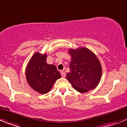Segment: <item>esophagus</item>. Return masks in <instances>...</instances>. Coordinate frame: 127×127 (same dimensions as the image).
<instances>
[{
  "instance_id": "1",
  "label": "esophagus",
  "mask_w": 127,
  "mask_h": 127,
  "mask_svg": "<svg viewBox=\"0 0 127 127\" xmlns=\"http://www.w3.org/2000/svg\"><path fill=\"white\" fill-rule=\"evenodd\" d=\"M61 76H63V77H65L66 76V73H65V72L64 71H61Z\"/></svg>"
}]
</instances>
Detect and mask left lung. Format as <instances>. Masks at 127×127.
<instances>
[{"label":"left lung","instance_id":"left-lung-1","mask_svg":"<svg viewBox=\"0 0 127 127\" xmlns=\"http://www.w3.org/2000/svg\"><path fill=\"white\" fill-rule=\"evenodd\" d=\"M71 57L66 78L74 89L81 93L95 89L99 84L102 75L100 61L94 54L85 47L69 49Z\"/></svg>","mask_w":127,"mask_h":127}]
</instances>
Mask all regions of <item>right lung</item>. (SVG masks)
I'll list each match as a JSON object with an SVG mask.
<instances>
[{
    "mask_svg": "<svg viewBox=\"0 0 127 127\" xmlns=\"http://www.w3.org/2000/svg\"><path fill=\"white\" fill-rule=\"evenodd\" d=\"M46 59V54L36 52L26 68V78L30 86L42 94L49 92L54 82L61 76L55 65L47 64Z\"/></svg>",
    "mask_w": 127,
    "mask_h": 127,
    "instance_id": "1",
    "label": "right lung"
}]
</instances>
